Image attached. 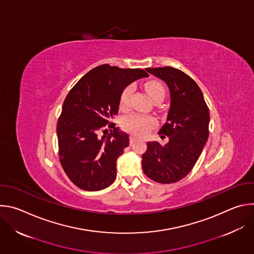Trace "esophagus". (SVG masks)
<instances>
[{
	"label": "esophagus",
	"mask_w": 254,
	"mask_h": 254,
	"mask_svg": "<svg viewBox=\"0 0 254 254\" xmlns=\"http://www.w3.org/2000/svg\"><path fill=\"white\" fill-rule=\"evenodd\" d=\"M134 139H135V136H134L133 134H131V135L129 136V142H130V143H132V142L134 141Z\"/></svg>",
	"instance_id": "34e87169"
}]
</instances>
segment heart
Returning <instances> with one entry per match:
<instances>
[{"mask_svg": "<svg viewBox=\"0 0 254 254\" xmlns=\"http://www.w3.org/2000/svg\"><path fill=\"white\" fill-rule=\"evenodd\" d=\"M144 88H146L150 97L154 100L159 96L165 95V88L163 84L157 80H150L144 83ZM133 91L132 85H127L122 92L120 98V106L122 110H127L129 106L130 96ZM123 127L126 130L133 133L134 135H144L147 134L150 129L155 127L156 122L154 118L150 116H144L141 114L133 113L123 119Z\"/></svg>", "mask_w": 254, "mask_h": 254, "instance_id": "heart-1", "label": "heart"}]
</instances>
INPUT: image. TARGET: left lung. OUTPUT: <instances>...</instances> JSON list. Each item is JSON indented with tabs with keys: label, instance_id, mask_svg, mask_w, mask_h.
I'll return each instance as SVG.
<instances>
[{
	"label": "left lung",
	"instance_id": "obj_1",
	"mask_svg": "<svg viewBox=\"0 0 254 254\" xmlns=\"http://www.w3.org/2000/svg\"><path fill=\"white\" fill-rule=\"evenodd\" d=\"M170 90V108L159 134L169 136L161 146L148 141L141 158L143 173L162 184L176 183L186 177L198 161L209 135V110L198 84L183 71L173 67L147 68Z\"/></svg>",
	"mask_w": 254,
	"mask_h": 254
}]
</instances>
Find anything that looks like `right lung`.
Wrapping results in <instances>:
<instances>
[{
	"label": "right lung",
	"mask_w": 254,
	"mask_h": 254,
	"mask_svg": "<svg viewBox=\"0 0 254 254\" xmlns=\"http://www.w3.org/2000/svg\"><path fill=\"white\" fill-rule=\"evenodd\" d=\"M146 71L99 65L86 73L67 94L57 124L59 158L68 178L85 191L111 186L117 177V160L129 144L128 134L115 127L98 136L100 128L118 115L123 90L148 77Z\"/></svg>",
	"instance_id": "right-lung-1"
}]
</instances>
